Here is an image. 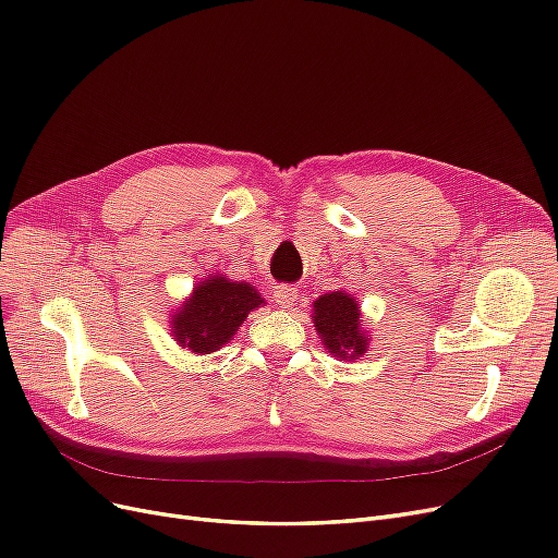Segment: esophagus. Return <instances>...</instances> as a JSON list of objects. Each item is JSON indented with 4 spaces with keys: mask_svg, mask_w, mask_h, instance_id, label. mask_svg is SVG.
Returning a JSON list of instances; mask_svg holds the SVG:
<instances>
[{
    "mask_svg": "<svg viewBox=\"0 0 558 558\" xmlns=\"http://www.w3.org/2000/svg\"><path fill=\"white\" fill-rule=\"evenodd\" d=\"M296 296H299L296 287L280 284V287H276V290H274V301H276V305H280V307H292L294 301H296Z\"/></svg>",
    "mask_w": 558,
    "mask_h": 558,
    "instance_id": "obj_1",
    "label": "esophagus"
}]
</instances>
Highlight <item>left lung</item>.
Listing matches in <instances>:
<instances>
[{"label":"left lung","mask_w":558,"mask_h":558,"mask_svg":"<svg viewBox=\"0 0 558 558\" xmlns=\"http://www.w3.org/2000/svg\"><path fill=\"white\" fill-rule=\"evenodd\" d=\"M313 322L324 347L333 356L354 361L365 354L369 338L361 328V311L352 294H322L313 303Z\"/></svg>","instance_id":"1"}]
</instances>
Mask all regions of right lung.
<instances>
[{
  "label": "right lung",
  "mask_w": 558,
  "mask_h": 558,
  "mask_svg": "<svg viewBox=\"0 0 558 558\" xmlns=\"http://www.w3.org/2000/svg\"><path fill=\"white\" fill-rule=\"evenodd\" d=\"M262 303L264 299L247 282L211 276L202 280L193 296L172 315V336L193 354H211L236 336L247 313Z\"/></svg>",
  "instance_id": "obj_1"
}]
</instances>
